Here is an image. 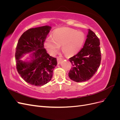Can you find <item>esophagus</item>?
Returning a JSON list of instances; mask_svg holds the SVG:
<instances>
[{
	"mask_svg": "<svg viewBox=\"0 0 120 120\" xmlns=\"http://www.w3.org/2000/svg\"><path fill=\"white\" fill-rule=\"evenodd\" d=\"M63 60V59L61 58L60 57H57V63L58 64H59L60 63V61Z\"/></svg>",
	"mask_w": 120,
	"mask_h": 120,
	"instance_id": "obj_1",
	"label": "esophagus"
}]
</instances>
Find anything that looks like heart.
Listing matches in <instances>:
<instances>
[{
  "mask_svg": "<svg viewBox=\"0 0 120 120\" xmlns=\"http://www.w3.org/2000/svg\"><path fill=\"white\" fill-rule=\"evenodd\" d=\"M85 40V36L82 32L70 28L63 27L54 30L52 38H47L45 45L52 55L56 54L61 45V49L65 53L72 56L81 49Z\"/></svg>",
  "mask_w": 120,
  "mask_h": 120,
  "instance_id": "heart-1",
  "label": "heart"
}]
</instances>
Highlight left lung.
I'll return each instance as SVG.
<instances>
[{
	"mask_svg": "<svg viewBox=\"0 0 120 120\" xmlns=\"http://www.w3.org/2000/svg\"><path fill=\"white\" fill-rule=\"evenodd\" d=\"M99 38L94 32L89 30L83 48L77 54L70 58L72 68L68 77L76 82L89 80L96 73L101 61Z\"/></svg>",
	"mask_w": 120,
	"mask_h": 120,
	"instance_id": "8db88e82",
	"label": "left lung"
}]
</instances>
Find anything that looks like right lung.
Returning <instances> with one entry per match:
<instances>
[{
    "label": "right lung",
    "mask_w": 120,
    "mask_h": 120,
    "mask_svg": "<svg viewBox=\"0 0 120 120\" xmlns=\"http://www.w3.org/2000/svg\"><path fill=\"white\" fill-rule=\"evenodd\" d=\"M51 27L48 25L30 28L21 35L15 50L17 71L24 80L35 86H41L52 78L56 58L50 56L44 48V42ZM34 51L32 59L26 62L20 60L23 54Z\"/></svg>",
    "instance_id": "add662e5"
}]
</instances>
